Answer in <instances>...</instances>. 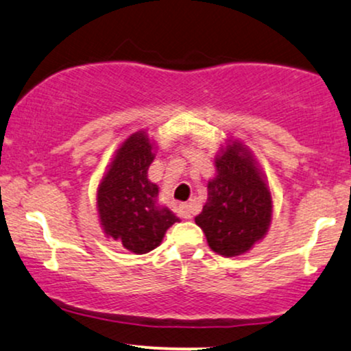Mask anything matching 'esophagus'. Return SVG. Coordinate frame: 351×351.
Returning <instances> with one entry per match:
<instances>
[{"instance_id": "34e87169", "label": "esophagus", "mask_w": 351, "mask_h": 351, "mask_svg": "<svg viewBox=\"0 0 351 351\" xmlns=\"http://www.w3.org/2000/svg\"><path fill=\"white\" fill-rule=\"evenodd\" d=\"M180 216L183 219L193 217V208L189 204H180Z\"/></svg>"}]
</instances>
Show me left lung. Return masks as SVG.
<instances>
[{"label":"left lung","instance_id":"1","mask_svg":"<svg viewBox=\"0 0 351 351\" xmlns=\"http://www.w3.org/2000/svg\"><path fill=\"white\" fill-rule=\"evenodd\" d=\"M214 165L216 176L208 183V201L194 222L217 255H243L269 229L271 191L250 149L240 141H227Z\"/></svg>","mask_w":351,"mask_h":351}]
</instances>
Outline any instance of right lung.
Here are the masks:
<instances>
[{
	"instance_id": "1",
	"label": "right lung",
	"mask_w": 351,
	"mask_h": 351,
	"mask_svg": "<svg viewBox=\"0 0 351 351\" xmlns=\"http://www.w3.org/2000/svg\"><path fill=\"white\" fill-rule=\"evenodd\" d=\"M155 150L145 130L129 135L114 154L96 191L104 235L137 255L157 248L165 232L180 221L158 204V186L147 175Z\"/></svg>"
}]
</instances>
